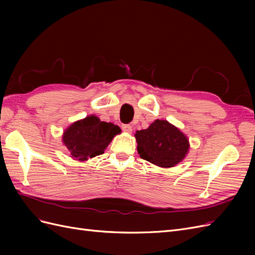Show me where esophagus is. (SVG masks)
Listing matches in <instances>:
<instances>
[{"label": "esophagus", "mask_w": 255, "mask_h": 255, "mask_svg": "<svg viewBox=\"0 0 255 255\" xmlns=\"http://www.w3.org/2000/svg\"><path fill=\"white\" fill-rule=\"evenodd\" d=\"M122 130H123V132L128 133V134H130V133H132L133 128H132V126H129V125H123V126H122Z\"/></svg>", "instance_id": "34e87169"}]
</instances>
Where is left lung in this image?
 Returning a JSON list of instances; mask_svg holds the SVG:
<instances>
[{"label": "left lung", "instance_id": "8db88e82", "mask_svg": "<svg viewBox=\"0 0 255 255\" xmlns=\"http://www.w3.org/2000/svg\"><path fill=\"white\" fill-rule=\"evenodd\" d=\"M135 138L140 157L160 168L181 163L190 146L187 136L167 120L156 119L148 128L136 130Z\"/></svg>", "mask_w": 255, "mask_h": 255}]
</instances>
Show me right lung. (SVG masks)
I'll use <instances>...</instances> for the list:
<instances>
[{"mask_svg": "<svg viewBox=\"0 0 255 255\" xmlns=\"http://www.w3.org/2000/svg\"><path fill=\"white\" fill-rule=\"evenodd\" d=\"M119 133L121 129L118 126L90 115L69 126L64 130L61 140L70 152V157L86 161L103 154L113 138Z\"/></svg>", "mask_w": 255, "mask_h": 255, "instance_id": "1", "label": "right lung"}]
</instances>
